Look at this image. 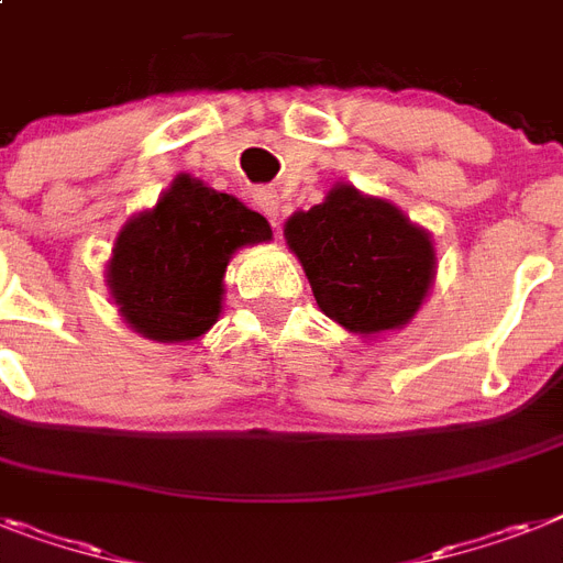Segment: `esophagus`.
<instances>
[{
    "label": "esophagus",
    "mask_w": 563,
    "mask_h": 563,
    "mask_svg": "<svg viewBox=\"0 0 563 563\" xmlns=\"http://www.w3.org/2000/svg\"><path fill=\"white\" fill-rule=\"evenodd\" d=\"M253 201H255V207L262 209L264 216L273 218V221H276V218H278V207H282V201H278L276 189H267V187L255 189V192H253Z\"/></svg>",
    "instance_id": "esophagus-1"
}]
</instances>
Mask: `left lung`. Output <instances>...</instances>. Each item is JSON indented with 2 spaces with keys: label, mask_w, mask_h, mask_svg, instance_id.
I'll list each match as a JSON object with an SVG mask.
<instances>
[{
  "label": "left lung",
  "mask_w": 563,
  "mask_h": 563,
  "mask_svg": "<svg viewBox=\"0 0 563 563\" xmlns=\"http://www.w3.org/2000/svg\"><path fill=\"white\" fill-rule=\"evenodd\" d=\"M285 239L308 273L316 305L354 333L402 328L434 278L429 232L345 184L308 212H296Z\"/></svg>",
  "instance_id": "8db88e82"
}]
</instances>
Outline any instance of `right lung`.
I'll use <instances>...</instances> for the list:
<instances>
[{"mask_svg":"<svg viewBox=\"0 0 563 563\" xmlns=\"http://www.w3.org/2000/svg\"><path fill=\"white\" fill-rule=\"evenodd\" d=\"M271 235L264 216L239 198L180 175L152 212L118 235L109 262L114 305L134 331L157 342L201 336L221 313L230 255Z\"/></svg>","mask_w":563,"mask_h":563,"instance_id":"right-lung-1","label":"right lung"}]
</instances>
